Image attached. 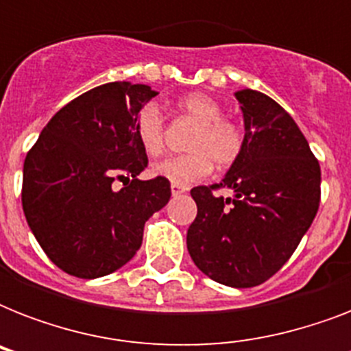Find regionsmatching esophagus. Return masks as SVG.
<instances>
[{"instance_id":"esophagus-1","label":"esophagus","mask_w":351,"mask_h":351,"mask_svg":"<svg viewBox=\"0 0 351 351\" xmlns=\"http://www.w3.org/2000/svg\"><path fill=\"white\" fill-rule=\"evenodd\" d=\"M171 193H173V197H178V195H182V193H186V187L173 184V186H171Z\"/></svg>"}]
</instances>
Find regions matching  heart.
I'll return each mask as SVG.
<instances>
[{
	"label": "heart",
	"mask_w": 351,
	"mask_h": 351,
	"mask_svg": "<svg viewBox=\"0 0 351 351\" xmlns=\"http://www.w3.org/2000/svg\"><path fill=\"white\" fill-rule=\"evenodd\" d=\"M178 114L193 123L187 140V153L169 156L153 165V175L162 176L176 186H189L208 176L213 169H228L240 158L245 145L244 127L239 121L224 117V107L213 96L191 93L178 98L175 104ZM134 136L149 156H158L165 145V125L162 112L154 104L140 107L132 121Z\"/></svg>",
	"instance_id": "heart-1"
}]
</instances>
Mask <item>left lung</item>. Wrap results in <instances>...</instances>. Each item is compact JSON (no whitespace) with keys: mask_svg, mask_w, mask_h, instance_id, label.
<instances>
[{"mask_svg":"<svg viewBox=\"0 0 351 351\" xmlns=\"http://www.w3.org/2000/svg\"><path fill=\"white\" fill-rule=\"evenodd\" d=\"M245 145L215 186L191 189L197 219L187 230L193 262L215 282L253 288L297 250L321 202V167L295 120L264 93H234ZM228 186L234 197H217Z\"/></svg>","mask_w":351,"mask_h":351,"instance_id":"1","label":"left lung"}]
</instances>
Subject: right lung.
<instances>
[{
    "label": "right lung",
    "mask_w": 351,
    "mask_h": 351,
    "mask_svg": "<svg viewBox=\"0 0 351 351\" xmlns=\"http://www.w3.org/2000/svg\"><path fill=\"white\" fill-rule=\"evenodd\" d=\"M156 95L129 82L95 87L62 107L27 153L25 219L41 250L69 275L117 271L140 250L149 217L169 202V180H138L147 154L132 121ZM117 180L121 190L112 186Z\"/></svg>",
    "instance_id": "add662e5"
}]
</instances>
